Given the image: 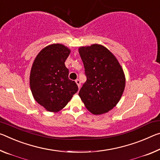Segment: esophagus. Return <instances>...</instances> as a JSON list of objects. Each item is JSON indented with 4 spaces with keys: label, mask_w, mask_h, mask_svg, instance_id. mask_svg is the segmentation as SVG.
I'll return each mask as SVG.
<instances>
[{
    "label": "esophagus",
    "mask_w": 160,
    "mask_h": 160,
    "mask_svg": "<svg viewBox=\"0 0 160 160\" xmlns=\"http://www.w3.org/2000/svg\"><path fill=\"white\" fill-rule=\"evenodd\" d=\"M75 82H76V84H77V85H78V88H80V85H81V82H80V80H78V79H77L75 80Z\"/></svg>",
    "instance_id": "obj_1"
}]
</instances>
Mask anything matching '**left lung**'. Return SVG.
<instances>
[{"instance_id":"obj_1","label":"left lung","mask_w":160,"mask_h":160,"mask_svg":"<svg viewBox=\"0 0 160 160\" xmlns=\"http://www.w3.org/2000/svg\"><path fill=\"white\" fill-rule=\"evenodd\" d=\"M87 80L79 91L81 100L93 115H102L115 108L125 87V76L118 59L102 45L80 47Z\"/></svg>"}]
</instances>
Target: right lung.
Here are the masks:
<instances>
[{"label": "right lung", "instance_id": "right-lung-1", "mask_svg": "<svg viewBox=\"0 0 160 160\" xmlns=\"http://www.w3.org/2000/svg\"><path fill=\"white\" fill-rule=\"evenodd\" d=\"M70 53L64 45L51 44L40 50L32 63L30 90L35 101L49 112L61 110L78 90L65 65Z\"/></svg>", "mask_w": 160, "mask_h": 160}]
</instances>
